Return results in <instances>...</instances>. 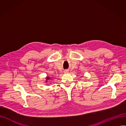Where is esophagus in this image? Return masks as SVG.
Returning a JSON list of instances; mask_svg holds the SVG:
<instances>
[{
    "instance_id": "1",
    "label": "esophagus",
    "mask_w": 126,
    "mask_h": 126,
    "mask_svg": "<svg viewBox=\"0 0 126 126\" xmlns=\"http://www.w3.org/2000/svg\"><path fill=\"white\" fill-rule=\"evenodd\" d=\"M68 72V70H65V71H64V72H65V73H67Z\"/></svg>"
}]
</instances>
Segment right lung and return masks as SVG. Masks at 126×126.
<instances>
[{
	"label": "right lung",
	"mask_w": 126,
	"mask_h": 126,
	"mask_svg": "<svg viewBox=\"0 0 126 126\" xmlns=\"http://www.w3.org/2000/svg\"><path fill=\"white\" fill-rule=\"evenodd\" d=\"M49 79H50V78H49V77H47V78H46V79H47V80H49Z\"/></svg>",
	"instance_id": "add662e5"
}]
</instances>
